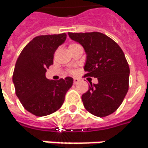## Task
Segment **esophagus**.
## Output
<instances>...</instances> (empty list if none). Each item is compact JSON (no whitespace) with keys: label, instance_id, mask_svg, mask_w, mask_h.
Segmentation results:
<instances>
[{"label":"esophagus","instance_id":"esophagus-1","mask_svg":"<svg viewBox=\"0 0 148 148\" xmlns=\"http://www.w3.org/2000/svg\"><path fill=\"white\" fill-rule=\"evenodd\" d=\"M79 81V79H76V78L74 79V84H77Z\"/></svg>","mask_w":148,"mask_h":148}]
</instances>
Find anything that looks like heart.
Returning a JSON list of instances; mask_svg holds the SVG:
<instances>
[{
    "label": "heart",
    "mask_w": 148,
    "mask_h": 148,
    "mask_svg": "<svg viewBox=\"0 0 148 148\" xmlns=\"http://www.w3.org/2000/svg\"><path fill=\"white\" fill-rule=\"evenodd\" d=\"M71 45H70V46H71ZM70 73H71V74H74V71H70Z\"/></svg>",
    "instance_id": "1"
}]
</instances>
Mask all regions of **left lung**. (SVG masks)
<instances>
[{"instance_id": "1", "label": "left lung", "mask_w": 148, "mask_h": 148, "mask_svg": "<svg viewBox=\"0 0 148 148\" xmlns=\"http://www.w3.org/2000/svg\"><path fill=\"white\" fill-rule=\"evenodd\" d=\"M69 38L83 46L86 53L85 77L98 79L81 99L91 114L103 117L115 112L128 90L130 67L124 53L114 40L101 32H69Z\"/></svg>"}]
</instances>
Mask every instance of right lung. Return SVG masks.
<instances>
[{
  "label": "right lung",
  "instance_id": "right-lung-1",
  "mask_svg": "<svg viewBox=\"0 0 148 148\" xmlns=\"http://www.w3.org/2000/svg\"><path fill=\"white\" fill-rule=\"evenodd\" d=\"M67 38L66 33L34 38L18 56L13 82L15 93L24 108L37 116L49 115L61 108L73 78L48 79L46 69L53 64L56 49Z\"/></svg>",
  "mask_w": 148,
  "mask_h": 148
}]
</instances>
